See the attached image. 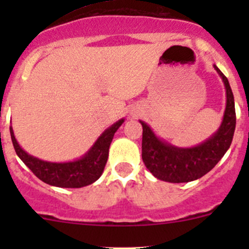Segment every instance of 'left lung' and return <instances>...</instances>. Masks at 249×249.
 <instances>
[{
	"label": "left lung",
	"mask_w": 249,
	"mask_h": 249,
	"mask_svg": "<svg viewBox=\"0 0 249 249\" xmlns=\"http://www.w3.org/2000/svg\"><path fill=\"white\" fill-rule=\"evenodd\" d=\"M227 90V107L219 129L201 144L178 148L155 136L153 130L140 120L143 127L142 159L145 167L158 179L170 183H185L199 179L210 172L229 149L236 126L233 95L229 80L214 65Z\"/></svg>",
	"instance_id": "obj_1"
}]
</instances>
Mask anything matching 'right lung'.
<instances>
[{
    "label": "right lung",
    "mask_w": 249,
    "mask_h": 249,
    "mask_svg": "<svg viewBox=\"0 0 249 249\" xmlns=\"http://www.w3.org/2000/svg\"><path fill=\"white\" fill-rule=\"evenodd\" d=\"M124 123V119L105 130L104 134L97 139L89 152L80 159L70 162H50L27 154L17 142L12 126V142L18 157L34 172L36 177L44 183L59 188H82L94 183L101 177L108 159V149L115 131Z\"/></svg>",
    "instance_id": "1"
}]
</instances>
